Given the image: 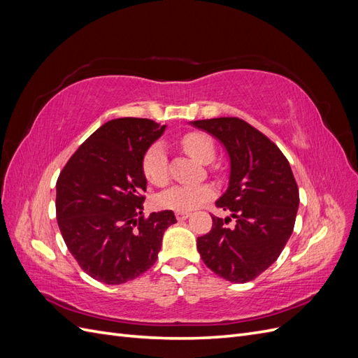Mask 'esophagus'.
I'll return each instance as SVG.
<instances>
[{"instance_id": "34e87169", "label": "esophagus", "mask_w": 358, "mask_h": 358, "mask_svg": "<svg viewBox=\"0 0 358 358\" xmlns=\"http://www.w3.org/2000/svg\"><path fill=\"white\" fill-rule=\"evenodd\" d=\"M189 212H176V220L178 221H185L187 218H189Z\"/></svg>"}]
</instances>
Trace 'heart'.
I'll return each mask as SVG.
<instances>
[{"label":"heart","instance_id":"b5f03b06","mask_svg":"<svg viewBox=\"0 0 358 358\" xmlns=\"http://www.w3.org/2000/svg\"><path fill=\"white\" fill-rule=\"evenodd\" d=\"M180 148L185 152L203 164L213 161L216 149L213 138L201 131H191L183 134L179 140ZM142 171L149 183L155 187H164L169 182V161L166 149L161 143L150 145L142 157ZM213 197V188L210 185H176L161 192L157 204L162 209L189 212L200 208Z\"/></svg>","mask_w":358,"mask_h":358}]
</instances>
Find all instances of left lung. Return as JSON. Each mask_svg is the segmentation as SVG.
Returning a JSON list of instances; mask_svg holds the SVG:
<instances>
[{
  "instance_id": "1",
  "label": "left lung",
  "mask_w": 358,
  "mask_h": 358,
  "mask_svg": "<svg viewBox=\"0 0 358 358\" xmlns=\"http://www.w3.org/2000/svg\"><path fill=\"white\" fill-rule=\"evenodd\" d=\"M224 143L231 161L230 185L212 215V230L197 239L204 264L218 276L245 284L272 266L294 230L299 188L289 162L266 134L241 117L194 121Z\"/></svg>"
}]
</instances>
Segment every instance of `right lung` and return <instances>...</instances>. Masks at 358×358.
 Wrapping results in <instances>:
<instances>
[{
	"label": "right lung",
	"mask_w": 358,
	"mask_h": 358,
	"mask_svg": "<svg viewBox=\"0 0 358 358\" xmlns=\"http://www.w3.org/2000/svg\"><path fill=\"white\" fill-rule=\"evenodd\" d=\"M152 119L119 117L79 146L57 180V220L69 251L100 282H128L154 266L171 210L142 215L145 150L164 133Z\"/></svg>",
	"instance_id": "right-lung-1"
}]
</instances>
